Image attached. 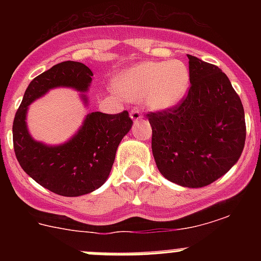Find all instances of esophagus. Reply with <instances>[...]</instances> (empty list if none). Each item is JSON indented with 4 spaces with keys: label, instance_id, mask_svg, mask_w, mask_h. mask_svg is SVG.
I'll use <instances>...</instances> for the list:
<instances>
[{
    "label": "esophagus",
    "instance_id": "34e87169",
    "mask_svg": "<svg viewBox=\"0 0 261 261\" xmlns=\"http://www.w3.org/2000/svg\"><path fill=\"white\" fill-rule=\"evenodd\" d=\"M130 119H132L133 121L136 123V121H138V120L142 119V114L138 110H133L132 112H130Z\"/></svg>",
    "mask_w": 261,
    "mask_h": 261
}]
</instances>
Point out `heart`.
Segmentation results:
<instances>
[{
	"label": "heart",
	"mask_w": 261,
	"mask_h": 261,
	"mask_svg": "<svg viewBox=\"0 0 261 261\" xmlns=\"http://www.w3.org/2000/svg\"><path fill=\"white\" fill-rule=\"evenodd\" d=\"M191 73L183 61H144L120 73L115 89L130 102L145 100L154 111H167L183 102Z\"/></svg>",
	"instance_id": "b5f03b06"
}]
</instances>
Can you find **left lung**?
Segmentation results:
<instances>
[{
	"label": "left lung",
	"mask_w": 261,
	"mask_h": 261,
	"mask_svg": "<svg viewBox=\"0 0 261 261\" xmlns=\"http://www.w3.org/2000/svg\"><path fill=\"white\" fill-rule=\"evenodd\" d=\"M191 87L177 107L147 114L159 172L175 184L201 188L238 162L246 141L244 110L227 75L195 56Z\"/></svg>",
	"instance_id": "left-lung-1"
}]
</instances>
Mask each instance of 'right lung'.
Returning <instances> with one entry per match:
<instances>
[{
	"label": "right lung",
	"mask_w": 261,
	"mask_h": 261,
	"mask_svg": "<svg viewBox=\"0 0 261 261\" xmlns=\"http://www.w3.org/2000/svg\"><path fill=\"white\" fill-rule=\"evenodd\" d=\"M91 77L93 71L82 62H60L31 81L14 117V151L23 171L50 192L66 197L87 195L106 183L132 120L126 111L116 115L90 112L68 141L48 145L29 132L27 111L32 102L57 87L80 91L81 100L89 106L86 93Z\"/></svg>",
	"instance_id": "add662e5"
}]
</instances>
